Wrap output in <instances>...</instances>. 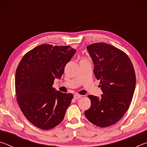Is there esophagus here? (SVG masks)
Listing matches in <instances>:
<instances>
[{"label": "esophagus", "mask_w": 147, "mask_h": 147, "mask_svg": "<svg viewBox=\"0 0 147 147\" xmlns=\"http://www.w3.org/2000/svg\"><path fill=\"white\" fill-rule=\"evenodd\" d=\"M82 97V95H80V94H75L74 95V98L76 99V100H78V99Z\"/></svg>", "instance_id": "esophagus-1"}]
</instances>
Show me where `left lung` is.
Instances as JSON below:
<instances>
[{
    "instance_id": "left-lung-1",
    "label": "left lung",
    "mask_w": 147,
    "mask_h": 147,
    "mask_svg": "<svg viewBox=\"0 0 147 147\" xmlns=\"http://www.w3.org/2000/svg\"><path fill=\"white\" fill-rule=\"evenodd\" d=\"M87 50L103 94L100 98L88 96L91 107L84 113L94 125L108 127L117 123L130 106L136 88L135 71L127 54L111 45L93 43Z\"/></svg>"
}]
</instances>
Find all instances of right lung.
Segmentation results:
<instances>
[{
    "mask_svg": "<svg viewBox=\"0 0 147 147\" xmlns=\"http://www.w3.org/2000/svg\"><path fill=\"white\" fill-rule=\"evenodd\" d=\"M76 53L71 46L43 44L28 52L16 73V93L25 117L39 128L49 130L63 121L73 98L53 88L65 67Z\"/></svg>",
    "mask_w": 147,
    "mask_h": 147,
    "instance_id": "obj_1",
    "label": "right lung"
}]
</instances>
